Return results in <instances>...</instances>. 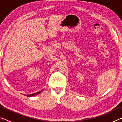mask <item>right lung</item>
Segmentation results:
<instances>
[{
	"instance_id": "obj_1",
	"label": "right lung",
	"mask_w": 122,
	"mask_h": 122,
	"mask_svg": "<svg viewBox=\"0 0 122 122\" xmlns=\"http://www.w3.org/2000/svg\"><path fill=\"white\" fill-rule=\"evenodd\" d=\"M42 90H41V91H40V92H36V93H34V94H30V95H27V96H28V97H30V96H35V95H37V94H40V92H42ZM24 95H25V94H24Z\"/></svg>"
}]
</instances>
